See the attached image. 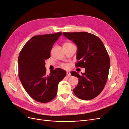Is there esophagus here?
I'll return each mask as SVG.
<instances>
[{
  "instance_id": "obj_1",
  "label": "esophagus",
  "mask_w": 129,
  "mask_h": 129,
  "mask_svg": "<svg viewBox=\"0 0 129 129\" xmlns=\"http://www.w3.org/2000/svg\"><path fill=\"white\" fill-rule=\"evenodd\" d=\"M66 76L68 77H70L71 76V73L69 72H68L66 73Z\"/></svg>"
}]
</instances>
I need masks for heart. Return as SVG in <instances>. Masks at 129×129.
Wrapping results in <instances>:
<instances>
[{
  "instance_id": "b5f03b06",
  "label": "heart",
  "mask_w": 129,
  "mask_h": 129,
  "mask_svg": "<svg viewBox=\"0 0 129 129\" xmlns=\"http://www.w3.org/2000/svg\"><path fill=\"white\" fill-rule=\"evenodd\" d=\"M63 47H69L70 46H72V45H73V44L72 43H70V42H65L63 43ZM60 66L61 67V68H63V69H67L69 68V65L66 64H61L60 65Z\"/></svg>"
}]
</instances>
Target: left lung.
Returning a JSON list of instances; mask_svg holds the SVG:
<instances>
[{
	"label": "left lung",
	"mask_w": 129,
	"mask_h": 129,
	"mask_svg": "<svg viewBox=\"0 0 129 129\" xmlns=\"http://www.w3.org/2000/svg\"><path fill=\"white\" fill-rule=\"evenodd\" d=\"M77 46V68H85L80 75L73 71L71 75L77 77L78 83L73 89L75 95L81 100H92L101 93L107 82L110 66L109 55L102 41L87 32L63 33Z\"/></svg>",
	"instance_id": "1"
}]
</instances>
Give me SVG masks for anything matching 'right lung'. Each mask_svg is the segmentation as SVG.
<instances>
[{
  "label": "right lung",
  "instance_id": "1",
  "mask_svg": "<svg viewBox=\"0 0 129 129\" xmlns=\"http://www.w3.org/2000/svg\"><path fill=\"white\" fill-rule=\"evenodd\" d=\"M61 33L33 36L21 50L18 57V76L25 91L36 101L47 103L57 94L60 81L66 72L57 68L46 73V59Z\"/></svg>",
  "mask_w": 129,
  "mask_h": 129
}]
</instances>
